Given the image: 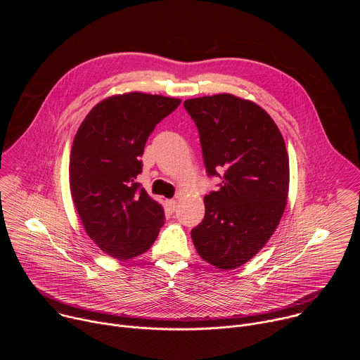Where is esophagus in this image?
Listing matches in <instances>:
<instances>
[{"label":"esophagus","instance_id":"34e87169","mask_svg":"<svg viewBox=\"0 0 360 360\" xmlns=\"http://www.w3.org/2000/svg\"><path fill=\"white\" fill-rule=\"evenodd\" d=\"M167 207H168V210H169L171 212H174L175 208H176V200H175V199H168V200H167Z\"/></svg>","mask_w":360,"mask_h":360}]
</instances>
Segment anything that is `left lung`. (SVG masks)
I'll return each instance as SVG.
<instances>
[{
	"label": "left lung",
	"instance_id": "obj_1",
	"mask_svg": "<svg viewBox=\"0 0 360 360\" xmlns=\"http://www.w3.org/2000/svg\"><path fill=\"white\" fill-rule=\"evenodd\" d=\"M195 121L210 175L221 188L203 198L205 218L192 229L200 258L221 271L249 262L269 240L286 208L289 157L271 115L232 94L184 102Z\"/></svg>",
	"mask_w": 360,
	"mask_h": 360
}]
</instances>
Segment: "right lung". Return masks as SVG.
I'll use <instances>...</instances> for the list:
<instances>
[{
	"label": "right lung",
	"instance_id": "obj_1",
	"mask_svg": "<svg viewBox=\"0 0 360 360\" xmlns=\"http://www.w3.org/2000/svg\"><path fill=\"white\" fill-rule=\"evenodd\" d=\"M179 98L124 92L99 101L81 122L70 155V189L82 226L115 259L146 252L165 214L136 176L155 125L178 108Z\"/></svg>",
	"mask_w": 360,
	"mask_h": 360
}]
</instances>
